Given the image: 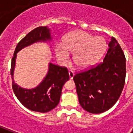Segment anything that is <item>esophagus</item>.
<instances>
[{"label": "esophagus", "instance_id": "34e87169", "mask_svg": "<svg viewBox=\"0 0 133 133\" xmlns=\"http://www.w3.org/2000/svg\"><path fill=\"white\" fill-rule=\"evenodd\" d=\"M68 73H69V77H70V79H72L73 77H74V76H75V74H74V72H73L72 70H69Z\"/></svg>", "mask_w": 133, "mask_h": 133}]
</instances>
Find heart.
Returning <instances> with one entry per match:
<instances>
[{"mask_svg": "<svg viewBox=\"0 0 133 133\" xmlns=\"http://www.w3.org/2000/svg\"><path fill=\"white\" fill-rule=\"evenodd\" d=\"M107 49V41L102 36H95L83 31H76L69 34L63 44L55 46L57 59L64 64L73 54L72 60L79 69L85 70L95 65Z\"/></svg>", "mask_w": 133, "mask_h": 133, "instance_id": "obj_1", "label": "heart"}]
</instances>
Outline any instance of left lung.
Listing matches in <instances>:
<instances>
[{
	"label": "left lung",
	"mask_w": 133,
	"mask_h": 133,
	"mask_svg": "<svg viewBox=\"0 0 133 133\" xmlns=\"http://www.w3.org/2000/svg\"><path fill=\"white\" fill-rule=\"evenodd\" d=\"M126 74L124 52L117 41L111 37L103 62L73 78L81 107L93 114L109 110L122 94Z\"/></svg>",
	"instance_id": "left-lung-1"
}]
</instances>
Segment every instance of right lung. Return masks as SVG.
Wrapping results in <instances>:
<instances>
[{"label": "right lung", "instance_id": "1", "mask_svg": "<svg viewBox=\"0 0 133 133\" xmlns=\"http://www.w3.org/2000/svg\"><path fill=\"white\" fill-rule=\"evenodd\" d=\"M50 41H52V36L50 29L48 26L35 28L18 43L11 60L12 88L16 97L28 109L38 112L50 111L58 104L63 86L69 79L67 68L50 63L48 73L43 80L39 85L32 89L23 88L18 85L14 80V72L17 53L20 50L34 43Z\"/></svg>", "mask_w": 133, "mask_h": 133}]
</instances>
